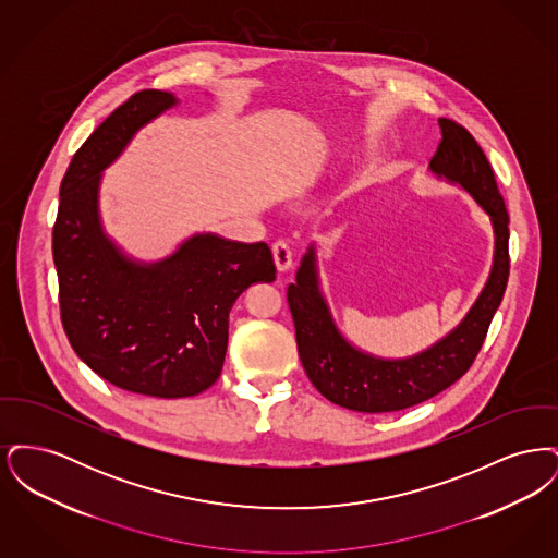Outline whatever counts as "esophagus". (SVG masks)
<instances>
[{
  "label": "esophagus",
  "mask_w": 558,
  "mask_h": 558,
  "mask_svg": "<svg viewBox=\"0 0 558 558\" xmlns=\"http://www.w3.org/2000/svg\"><path fill=\"white\" fill-rule=\"evenodd\" d=\"M271 253H274V264L278 267V271H287L292 266V251L291 246L282 240L271 244Z\"/></svg>",
  "instance_id": "esophagus-1"
}]
</instances>
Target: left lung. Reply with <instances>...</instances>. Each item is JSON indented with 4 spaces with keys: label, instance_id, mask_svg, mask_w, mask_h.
Returning a JSON list of instances; mask_svg holds the SVG:
<instances>
[{
    "label": "left lung",
    "instance_id": "8db88e82",
    "mask_svg": "<svg viewBox=\"0 0 558 558\" xmlns=\"http://www.w3.org/2000/svg\"><path fill=\"white\" fill-rule=\"evenodd\" d=\"M441 142L428 169L466 190L489 215L494 228V264L475 305L441 341L425 351L385 360L351 345L335 324L319 289L316 246L310 244L289 287L296 349L314 387L328 401L355 412H396L441 393L469 371L485 341L487 328L502 303L508 259V213L494 169L477 140L450 119H439Z\"/></svg>",
    "mask_w": 558,
    "mask_h": 558
}]
</instances>
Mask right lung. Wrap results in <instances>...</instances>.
<instances>
[{"instance_id": "1", "label": "right lung", "mask_w": 558, "mask_h": 558, "mask_svg": "<svg viewBox=\"0 0 558 558\" xmlns=\"http://www.w3.org/2000/svg\"><path fill=\"white\" fill-rule=\"evenodd\" d=\"M175 105L169 92H137L85 140L60 184L52 239L60 318L75 353L110 385L162 399L211 387L234 301L251 284L276 280L266 242L196 234L144 264L105 234L102 171L140 128Z\"/></svg>"}]
</instances>
